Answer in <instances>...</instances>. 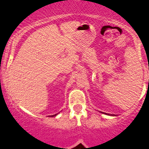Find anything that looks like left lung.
Wrapping results in <instances>:
<instances>
[{
	"instance_id": "obj_1",
	"label": "left lung",
	"mask_w": 149,
	"mask_h": 149,
	"mask_svg": "<svg viewBox=\"0 0 149 149\" xmlns=\"http://www.w3.org/2000/svg\"><path fill=\"white\" fill-rule=\"evenodd\" d=\"M106 114H107V113H106Z\"/></svg>"
}]
</instances>
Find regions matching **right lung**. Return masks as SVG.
<instances>
[{
    "label": "right lung",
    "instance_id": "right-lung-1",
    "mask_svg": "<svg viewBox=\"0 0 149 149\" xmlns=\"http://www.w3.org/2000/svg\"><path fill=\"white\" fill-rule=\"evenodd\" d=\"M57 116V114H55V115H52V116H50L51 117H53V116Z\"/></svg>",
    "mask_w": 149,
    "mask_h": 149
}]
</instances>
